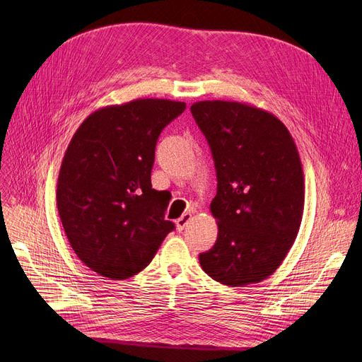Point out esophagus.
Masks as SVG:
<instances>
[{"label":"esophagus","instance_id":"obj_1","mask_svg":"<svg viewBox=\"0 0 362 362\" xmlns=\"http://www.w3.org/2000/svg\"><path fill=\"white\" fill-rule=\"evenodd\" d=\"M191 218H192V216L191 214H189V213H185L177 221H176V226H177V230L179 232H182L183 229H185V227H186V224L189 223V221H191Z\"/></svg>","mask_w":362,"mask_h":362}]
</instances>
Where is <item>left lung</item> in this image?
Wrapping results in <instances>:
<instances>
[{
	"label": "left lung",
	"instance_id": "obj_1",
	"mask_svg": "<svg viewBox=\"0 0 362 362\" xmlns=\"http://www.w3.org/2000/svg\"><path fill=\"white\" fill-rule=\"evenodd\" d=\"M192 116L211 148L218 235L202 270L230 288L259 283L286 257L302 221L305 185L295 141L274 114L236 101H199Z\"/></svg>",
	"mask_w": 362,
	"mask_h": 362
}]
</instances>
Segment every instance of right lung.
Masks as SVG:
<instances>
[{"label": "right lung", "instance_id": "obj_1", "mask_svg": "<svg viewBox=\"0 0 362 362\" xmlns=\"http://www.w3.org/2000/svg\"><path fill=\"white\" fill-rule=\"evenodd\" d=\"M186 104L141 98L107 105L83 120L66 149L57 208L74 254L110 280L142 272L175 224L168 195L152 189L161 130Z\"/></svg>", "mask_w": 362, "mask_h": 362}]
</instances>
